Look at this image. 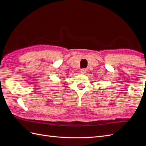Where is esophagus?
<instances>
[{
  "mask_svg": "<svg viewBox=\"0 0 146 146\" xmlns=\"http://www.w3.org/2000/svg\"><path fill=\"white\" fill-rule=\"evenodd\" d=\"M86 70L85 68H83V69L80 70V72H81L82 74H85L86 73Z\"/></svg>",
  "mask_w": 146,
  "mask_h": 146,
  "instance_id": "obj_1",
  "label": "esophagus"
}]
</instances>
